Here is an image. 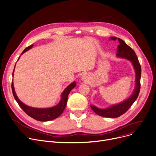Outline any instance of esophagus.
<instances>
[{
	"label": "esophagus",
	"instance_id": "esophagus-1",
	"mask_svg": "<svg viewBox=\"0 0 156 156\" xmlns=\"http://www.w3.org/2000/svg\"><path fill=\"white\" fill-rule=\"evenodd\" d=\"M81 79H82V80H83V81H88V76L87 75L84 74V75H83L81 76Z\"/></svg>",
	"mask_w": 156,
	"mask_h": 156
}]
</instances>
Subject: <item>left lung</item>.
Returning a JSON list of instances; mask_svg holds the SVG:
<instances>
[{
  "label": "left lung",
  "mask_w": 156,
  "mask_h": 156,
  "mask_svg": "<svg viewBox=\"0 0 156 156\" xmlns=\"http://www.w3.org/2000/svg\"><path fill=\"white\" fill-rule=\"evenodd\" d=\"M109 39L113 41L118 39L119 41V44L118 45L117 50V57L128 59L131 62L134 68L135 73H136V80H135L136 85H135L132 94L126 100L117 104L112 105L105 108H100L95 105H90V107L93 111L98 115L107 118H117L125 113L138 97L140 88L141 66L136 53L122 39L120 38L117 39L116 37H110Z\"/></svg>",
  "instance_id": "8db88e82"
}]
</instances>
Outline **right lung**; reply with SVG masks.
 <instances>
[{
  "label": "right lung",
  "instance_id": "1",
  "mask_svg": "<svg viewBox=\"0 0 156 156\" xmlns=\"http://www.w3.org/2000/svg\"><path fill=\"white\" fill-rule=\"evenodd\" d=\"M34 45L31 44L30 46H28L23 51L21 55L24 54L25 52L33 48ZM20 57H19L17 61ZM16 66V65H15ZM15 69V67H14ZM14 69L12 73V77L14 76ZM76 82L73 81L71 83V84H69L63 91V93H61V99L59 102L58 103V104L54 107H49V108H35V107H32L28 106L26 105L25 103L22 102L20 101L19 98L17 97L16 93L15 91L14 87V83H13V81L12 82V93L14 97L15 100L17 102L19 105L20 107L21 108L26 114L30 117H32L33 119L38 120V121H42V122H46V121H50L52 120H54L58 117L63 112L64 110L65 109V107L66 106V103L68 101V95L69 92L71 91L73 88H74L76 87Z\"/></svg>",
  "mask_w": 156,
  "mask_h": 156
}]
</instances>
